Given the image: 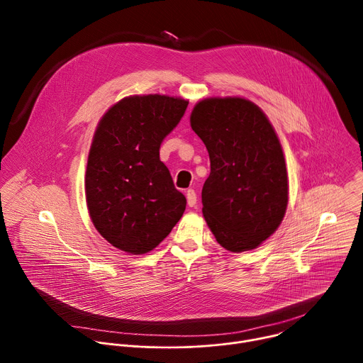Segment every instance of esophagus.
<instances>
[{
	"mask_svg": "<svg viewBox=\"0 0 363 363\" xmlns=\"http://www.w3.org/2000/svg\"><path fill=\"white\" fill-rule=\"evenodd\" d=\"M186 201L189 206H195L196 205V192L194 189H188L186 191Z\"/></svg>",
	"mask_w": 363,
	"mask_h": 363,
	"instance_id": "esophagus-1",
	"label": "esophagus"
}]
</instances>
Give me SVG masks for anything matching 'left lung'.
<instances>
[{"label":"left lung","mask_w":363,"mask_h":363,"mask_svg":"<svg viewBox=\"0 0 363 363\" xmlns=\"http://www.w3.org/2000/svg\"><path fill=\"white\" fill-rule=\"evenodd\" d=\"M210 153L202 214L221 247L255 248L280 225L289 199L279 138L266 115L241 97L205 99L191 115Z\"/></svg>","instance_id":"1"}]
</instances>
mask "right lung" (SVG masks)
<instances>
[{"mask_svg": "<svg viewBox=\"0 0 363 363\" xmlns=\"http://www.w3.org/2000/svg\"><path fill=\"white\" fill-rule=\"evenodd\" d=\"M188 101L161 94L121 100L101 118L86 169V199L96 230L113 247L145 254L181 220L186 198L160 160L164 139Z\"/></svg>", "mask_w": 363, "mask_h": 363, "instance_id": "right-lung-1", "label": "right lung"}]
</instances>
